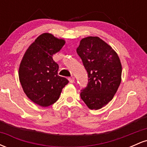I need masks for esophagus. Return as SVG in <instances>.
Wrapping results in <instances>:
<instances>
[{"instance_id": "obj_1", "label": "esophagus", "mask_w": 147, "mask_h": 147, "mask_svg": "<svg viewBox=\"0 0 147 147\" xmlns=\"http://www.w3.org/2000/svg\"><path fill=\"white\" fill-rule=\"evenodd\" d=\"M69 79V82H70V83H74L75 82V77H70V78L68 79Z\"/></svg>"}]
</instances>
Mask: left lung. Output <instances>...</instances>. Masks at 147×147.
Masks as SVG:
<instances>
[{
  "label": "left lung",
  "mask_w": 147,
  "mask_h": 147,
  "mask_svg": "<svg viewBox=\"0 0 147 147\" xmlns=\"http://www.w3.org/2000/svg\"><path fill=\"white\" fill-rule=\"evenodd\" d=\"M87 70L88 82L81 98L91 110H98L113 98L122 80V64L116 52L97 36L82 38L77 48Z\"/></svg>",
  "instance_id": "obj_1"
}]
</instances>
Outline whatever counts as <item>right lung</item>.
<instances>
[{
  "instance_id": "right-lung-1",
  "label": "right lung",
  "mask_w": 147,
  "mask_h": 147,
  "mask_svg": "<svg viewBox=\"0 0 147 147\" xmlns=\"http://www.w3.org/2000/svg\"><path fill=\"white\" fill-rule=\"evenodd\" d=\"M65 43L52 34L43 33L23 55L18 70L19 81L27 97L37 105L47 107L56 102L69 82L58 75L59 65L52 59Z\"/></svg>"
}]
</instances>
